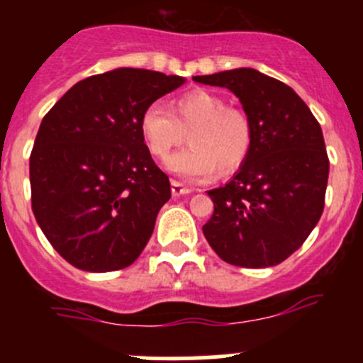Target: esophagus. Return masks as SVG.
I'll return each instance as SVG.
<instances>
[{"label":"esophagus","instance_id":"esophagus-1","mask_svg":"<svg viewBox=\"0 0 363 363\" xmlns=\"http://www.w3.org/2000/svg\"><path fill=\"white\" fill-rule=\"evenodd\" d=\"M188 193H191V189L186 188V186H182L181 182L172 181V195H174V196H182V195H188Z\"/></svg>","mask_w":363,"mask_h":363}]
</instances>
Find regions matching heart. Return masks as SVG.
I'll return each mask as SVG.
<instances>
[{
    "instance_id": "1",
    "label": "heart",
    "mask_w": 363,
    "mask_h": 363,
    "mask_svg": "<svg viewBox=\"0 0 363 363\" xmlns=\"http://www.w3.org/2000/svg\"><path fill=\"white\" fill-rule=\"evenodd\" d=\"M140 133L155 158L164 160L184 142L189 147L168 160V170L186 181H205L218 168L228 174L251 151V123L239 108L226 107L221 96L196 89L179 96L172 111L151 104L140 116Z\"/></svg>"
}]
</instances>
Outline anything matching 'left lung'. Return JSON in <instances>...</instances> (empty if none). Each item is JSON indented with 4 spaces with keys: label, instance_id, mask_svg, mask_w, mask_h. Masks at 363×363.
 Here are the masks:
<instances>
[{
    "label": "left lung",
    "instance_id": "1",
    "mask_svg": "<svg viewBox=\"0 0 363 363\" xmlns=\"http://www.w3.org/2000/svg\"><path fill=\"white\" fill-rule=\"evenodd\" d=\"M193 80L232 91L252 133L240 170L207 191L214 212L202 226L205 239L232 265H277L302 246L323 212L330 163L320 123L290 86L258 69Z\"/></svg>",
    "mask_w": 363,
    "mask_h": 363
}]
</instances>
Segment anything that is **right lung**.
<instances>
[{"label": "right lung", "instance_id": "obj_1", "mask_svg": "<svg viewBox=\"0 0 363 363\" xmlns=\"http://www.w3.org/2000/svg\"><path fill=\"white\" fill-rule=\"evenodd\" d=\"M182 84L117 68L77 82L42 119L29 156L33 214L77 269H124L151 239L172 189L142 138L140 116Z\"/></svg>", "mask_w": 363, "mask_h": 363}]
</instances>
